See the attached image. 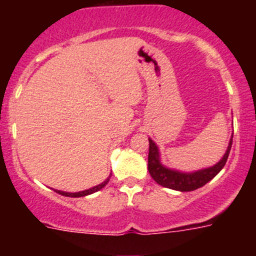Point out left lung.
I'll return each mask as SVG.
<instances>
[{
  "label": "left lung",
  "mask_w": 256,
  "mask_h": 256,
  "mask_svg": "<svg viewBox=\"0 0 256 256\" xmlns=\"http://www.w3.org/2000/svg\"><path fill=\"white\" fill-rule=\"evenodd\" d=\"M232 137H230V144H228L227 151L216 165L192 172V173H183V172L174 170V169L164 166L160 162L159 148H158V146H156L152 140L148 138V144H150V146H148V173L158 184L166 187V188L182 192H188L200 188V187L205 186L209 180L216 177L226 165L230 148H232Z\"/></svg>",
  "instance_id": "left-lung-1"
}]
</instances>
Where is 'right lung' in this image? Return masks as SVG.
<instances>
[{
    "mask_svg": "<svg viewBox=\"0 0 256 256\" xmlns=\"http://www.w3.org/2000/svg\"><path fill=\"white\" fill-rule=\"evenodd\" d=\"M110 177H112V174L108 176V178H106L105 180H104L101 184H97V186L92 187V188L90 190H86V191H80V192H65V191H60V190H55L58 194H60V195L62 196H68V198H82V196H87V195H91V194H94V192H97V191H100L101 188H104V187L108 184V182L110 180Z\"/></svg>",
    "mask_w": 256,
    "mask_h": 256,
    "instance_id": "right-lung-1",
    "label": "right lung"
}]
</instances>
